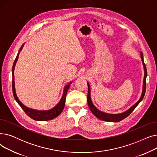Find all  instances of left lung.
Returning <instances> with one entry per match:
<instances>
[{
    "label": "left lung",
    "instance_id": "8db88e82",
    "mask_svg": "<svg viewBox=\"0 0 157 157\" xmlns=\"http://www.w3.org/2000/svg\"><path fill=\"white\" fill-rule=\"evenodd\" d=\"M141 57L142 59L143 62V65L144 67V77L143 79V92L141 97H140L139 100L134 105L131 107L130 109H128L127 111L125 112H123L122 113L120 114H108V113H105L104 112L101 111L100 110L97 109L95 105L93 104L92 99H91V96H90V85L88 83V96H87V102H88V105L90 111H92V113L95 115V116L101 120L105 121H113V122H118L123 119H125L127 118L128 115L132 112L134 109L137 106V105L141 102L143 100V98H144V96L145 95V92H146V78L147 76V70H146V65L144 62V59H143V53L141 52Z\"/></svg>",
    "mask_w": 157,
    "mask_h": 157
}]
</instances>
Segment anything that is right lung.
<instances>
[{
  "label": "right lung",
  "mask_w": 157,
  "mask_h": 157,
  "mask_svg": "<svg viewBox=\"0 0 157 157\" xmlns=\"http://www.w3.org/2000/svg\"><path fill=\"white\" fill-rule=\"evenodd\" d=\"M24 44L22 45V46L20 48L19 53H18L17 56L16 57V59L14 60L13 65V68H12V76H13V80H12V88H13V93L14 97L15 98L16 101L18 102V104L20 105L21 109L25 111L29 117H30L32 119L37 120V121H48V120H51L52 119L55 118L59 116V114L62 112L64 106H65V98H66V95H67L68 90L71 86V84L72 83V82L66 85L64 87L63 89V95L61 98V99L60 102H59L56 106H55L52 109H49L48 111H38V110H35V109H32L30 108H27L25 105H24L18 99V98L16 95V91H15V85H14V70L15 65L16 63V62H17L18 59V56H19V53L20 51L22 49V48Z\"/></svg>",
  "instance_id": "obj_1"
}]
</instances>
